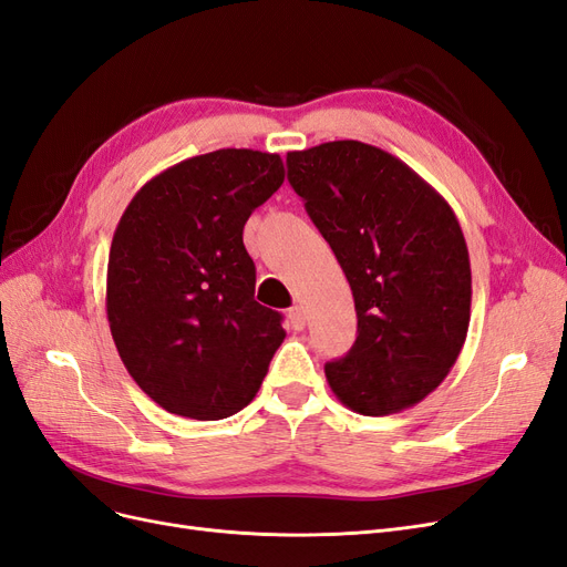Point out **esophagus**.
Listing matches in <instances>:
<instances>
[{"mask_svg":"<svg viewBox=\"0 0 567 567\" xmlns=\"http://www.w3.org/2000/svg\"><path fill=\"white\" fill-rule=\"evenodd\" d=\"M288 319H290V326H293L296 331H302L305 323H307V315H305V307L302 305H293L288 310Z\"/></svg>","mask_w":567,"mask_h":567,"instance_id":"1","label":"esophagus"}]
</instances>
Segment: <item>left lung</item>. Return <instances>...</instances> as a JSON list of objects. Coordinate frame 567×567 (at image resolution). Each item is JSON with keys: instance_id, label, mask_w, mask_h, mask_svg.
I'll return each mask as SVG.
<instances>
[{"instance_id": "obj_1", "label": "left lung", "mask_w": 567, "mask_h": 567, "mask_svg": "<svg viewBox=\"0 0 567 567\" xmlns=\"http://www.w3.org/2000/svg\"><path fill=\"white\" fill-rule=\"evenodd\" d=\"M352 288L357 340L323 367L336 398L364 416L419 404L450 373L471 321V260L435 188L392 153L354 140L286 156Z\"/></svg>"}]
</instances>
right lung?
<instances>
[{"label":"right lung","mask_w":567,"mask_h":567,"mask_svg":"<svg viewBox=\"0 0 567 567\" xmlns=\"http://www.w3.org/2000/svg\"><path fill=\"white\" fill-rule=\"evenodd\" d=\"M279 153L219 148L148 179L109 252L106 315L125 369L169 414L219 421L252 402L286 338L255 300L250 213L284 184Z\"/></svg>","instance_id":"add662e5"}]
</instances>
